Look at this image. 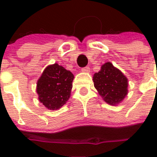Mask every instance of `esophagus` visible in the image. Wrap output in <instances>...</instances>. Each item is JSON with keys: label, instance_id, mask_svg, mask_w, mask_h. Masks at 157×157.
Instances as JSON below:
<instances>
[{"label": "esophagus", "instance_id": "34e87169", "mask_svg": "<svg viewBox=\"0 0 157 157\" xmlns=\"http://www.w3.org/2000/svg\"><path fill=\"white\" fill-rule=\"evenodd\" d=\"M81 71H83V72H87V73H88V72L90 71V68L89 67H82V68H81Z\"/></svg>", "mask_w": 157, "mask_h": 157}]
</instances>
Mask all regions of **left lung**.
<instances>
[{
  "label": "left lung",
  "instance_id": "8db88e82",
  "mask_svg": "<svg viewBox=\"0 0 157 157\" xmlns=\"http://www.w3.org/2000/svg\"><path fill=\"white\" fill-rule=\"evenodd\" d=\"M93 81L94 87L106 103L117 104L126 96L128 80L109 62L103 64L100 71L94 75Z\"/></svg>",
  "mask_w": 157,
  "mask_h": 157
}]
</instances>
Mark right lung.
<instances>
[{
    "mask_svg": "<svg viewBox=\"0 0 157 157\" xmlns=\"http://www.w3.org/2000/svg\"><path fill=\"white\" fill-rule=\"evenodd\" d=\"M74 76L58 63L48 66L37 81L39 100L48 109L57 110L70 97Z\"/></svg>",
    "mask_w": 157,
    "mask_h": 157,
    "instance_id": "obj_1",
    "label": "right lung"
}]
</instances>
